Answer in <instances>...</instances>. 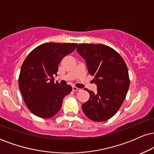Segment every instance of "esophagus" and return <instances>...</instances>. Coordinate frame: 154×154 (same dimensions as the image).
<instances>
[{"instance_id": "esophagus-1", "label": "esophagus", "mask_w": 154, "mask_h": 154, "mask_svg": "<svg viewBox=\"0 0 154 154\" xmlns=\"http://www.w3.org/2000/svg\"><path fill=\"white\" fill-rule=\"evenodd\" d=\"M79 88L75 87V86H72V91H79Z\"/></svg>"}]
</instances>
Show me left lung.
Returning <instances> with one entry per match:
<instances>
[{
	"mask_svg": "<svg viewBox=\"0 0 154 154\" xmlns=\"http://www.w3.org/2000/svg\"><path fill=\"white\" fill-rule=\"evenodd\" d=\"M77 51L97 85L96 93L85 89L90 98L82 104L83 112L94 122L106 121L117 112L126 98L130 87L128 67L115 50L103 44H79Z\"/></svg>",
	"mask_w": 154,
	"mask_h": 154,
	"instance_id": "1",
	"label": "left lung"
}]
</instances>
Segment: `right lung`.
I'll return each mask as SVG.
<instances>
[{
    "mask_svg": "<svg viewBox=\"0 0 154 154\" xmlns=\"http://www.w3.org/2000/svg\"><path fill=\"white\" fill-rule=\"evenodd\" d=\"M77 43H45L35 48L21 67L19 88L26 106L35 115L50 118L61 109L63 98L72 91L69 85L54 82L58 66L66 55L75 50Z\"/></svg>",
    "mask_w": 154,
    "mask_h": 154,
    "instance_id": "1",
    "label": "right lung"
}]
</instances>
